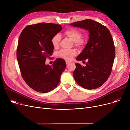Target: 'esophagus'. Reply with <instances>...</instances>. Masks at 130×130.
<instances>
[{"mask_svg": "<svg viewBox=\"0 0 130 130\" xmlns=\"http://www.w3.org/2000/svg\"><path fill=\"white\" fill-rule=\"evenodd\" d=\"M70 63H71V62H70V61H66V64L67 65L69 64Z\"/></svg>", "mask_w": 130, "mask_h": 130, "instance_id": "obj_1", "label": "esophagus"}]
</instances>
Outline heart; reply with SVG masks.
<instances>
[{"instance_id":"1","label":"heart","mask_w":130,"mask_h":130,"mask_svg":"<svg viewBox=\"0 0 130 130\" xmlns=\"http://www.w3.org/2000/svg\"><path fill=\"white\" fill-rule=\"evenodd\" d=\"M64 34L72 42H74L76 46L78 47L82 46L85 44V40L80 38L81 36L80 32L74 28H70L66 30ZM60 40V36L59 34H56L52 39V43L54 48H57L59 46ZM76 52L74 50H62L59 52L58 55L63 58L66 60H71L75 56Z\"/></svg>"}]
</instances>
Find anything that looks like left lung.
<instances>
[{
  "instance_id": "8db88e82",
  "label": "left lung",
  "mask_w": 130,
  "mask_h": 130,
  "mask_svg": "<svg viewBox=\"0 0 130 130\" xmlns=\"http://www.w3.org/2000/svg\"><path fill=\"white\" fill-rule=\"evenodd\" d=\"M70 25L89 32L87 44L76 57L78 61H88L85 66L75 63L74 78L79 85L85 89L100 87L110 76L114 63L115 47L111 34L105 26L90 19Z\"/></svg>"
}]
</instances>
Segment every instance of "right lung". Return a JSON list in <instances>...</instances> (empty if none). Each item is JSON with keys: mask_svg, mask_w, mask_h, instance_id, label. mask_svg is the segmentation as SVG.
<instances>
[{"mask_svg": "<svg viewBox=\"0 0 130 130\" xmlns=\"http://www.w3.org/2000/svg\"><path fill=\"white\" fill-rule=\"evenodd\" d=\"M62 28L57 24L41 23L26 27L20 35L17 58L20 72L27 84L38 92L54 90L66 68L61 58L56 59L52 66L45 64L54 48L52 39Z\"/></svg>", "mask_w": 130, "mask_h": 130, "instance_id": "add662e5", "label": "right lung"}]
</instances>
